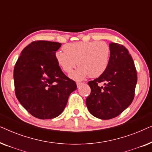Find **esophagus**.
Returning <instances> with one entry per match:
<instances>
[{"mask_svg":"<svg viewBox=\"0 0 152 152\" xmlns=\"http://www.w3.org/2000/svg\"><path fill=\"white\" fill-rule=\"evenodd\" d=\"M82 84H83L82 82H77V86L78 88H79V87H80L81 86H82Z\"/></svg>","mask_w":152,"mask_h":152,"instance_id":"1","label":"esophagus"}]
</instances>
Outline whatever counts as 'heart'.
<instances>
[{
  "label": "heart",
  "mask_w": 152,
  "mask_h": 152,
  "mask_svg": "<svg viewBox=\"0 0 152 152\" xmlns=\"http://www.w3.org/2000/svg\"><path fill=\"white\" fill-rule=\"evenodd\" d=\"M63 50L56 53V60L66 73H70L77 65L80 66L72 75L76 80H82L88 75L98 77L109 66L110 48L104 41L68 43L64 45Z\"/></svg>",
  "instance_id": "1"
}]
</instances>
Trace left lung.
Instances as JSON below:
<instances>
[{
	"mask_svg": "<svg viewBox=\"0 0 152 152\" xmlns=\"http://www.w3.org/2000/svg\"><path fill=\"white\" fill-rule=\"evenodd\" d=\"M109 66L104 73L88 84L91 91L86 99L88 111L102 120L117 117L134 98L137 72L128 50L119 43L109 44ZM105 83L104 87L98 84Z\"/></svg>",
	"mask_w": 152,
	"mask_h": 152,
	"instance_id": "1",
	"label": "left lung"
}]
</instances>
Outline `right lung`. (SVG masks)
I'll list each match as a JSON object with an SVG mask.
<instances>
[{"label": "right lung", "instance_id": "obj_1", "mask_svg": "<svg viewBox=\"0 0 152 152\" xmlns=\"http://www.w3.org/2000/svg\"><path fill=\"white\" fill-rule=\"evenodd\" d=\"M61 45L33 41L23 50L14 66L16 96L31 115L39 119L59 116L77 88L75 82L62 72L56 60Z\"/></svg>", "mask_w": 152, "mask_h": 152}]
</instances>
